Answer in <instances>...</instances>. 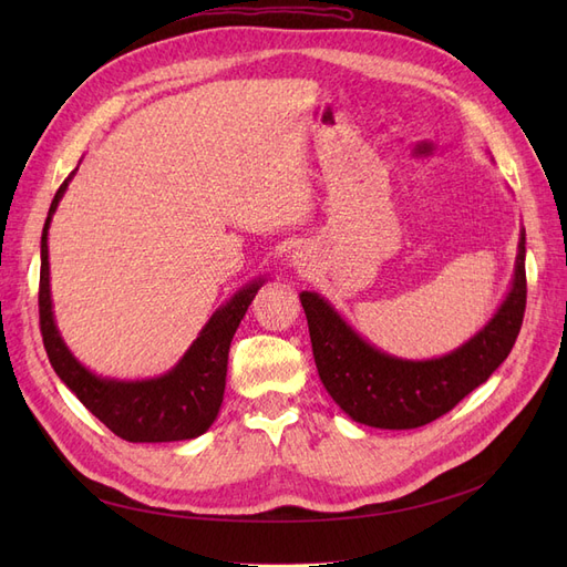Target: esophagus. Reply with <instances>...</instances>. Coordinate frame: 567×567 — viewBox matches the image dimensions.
<instances>
[{
	"mask_svg": "<svg viewBox=\"0 0 567 567\" xmlns=\"http://www.w3.org/2000/svg\"><path fill=\"white\" fill-rule=\"evenodd\" d=\"M290 267L298 269V274H305L307 267H310V265H307V255L302 250L293 252V260H290Z\"/></svg>",
	"mask_w": 567,
	"mask_h": 567,
	"instance_id": "34e87169",
	"label": "esophagus"
}]
</instances>
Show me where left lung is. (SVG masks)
<instances>
[{"mask_svg": "<svg viewBox=\"0 0 567 567\" xmlns=\"http://www.w3.org/2000/svg\"><path fill=\"white\" fill-rule=\"evenodd\" d=\"M525 298V229H520L516 267L502 305L483 329L442 357L388 354L357 333L323 296L315 290L300 293L326 392L352 421L383 431H411L431 423L483 385L513 350Z\"/></svg>", "mask_w": 567, "mask_h": 567, "instance_id": "left-lung-1", "label": "left lung"}]
</instances>
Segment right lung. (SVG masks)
<instances>
[{
	"label": "right lung",
	"instance_id": "add662e5",
	"mask_svg": "<svg viewBox=\"0 0 567 567\" xmlns=\"http://www.w3.org/2000/svg\"><path fill=\"white\" fill-rule=\"evenodd\" d=\"M75 173L78 167L51 200L40 244V323L49 362L59 379L75 392V398L117 437L127 442L194 440L208 431L219 414L231 338L267 279L248 281L221 302L169 371L136 381L111 379L92 371L71 352L59 331L49 277V227Z\"/></svg>",
	"mask_w": 567,
	"mask_h": 567
}]
</instances>
